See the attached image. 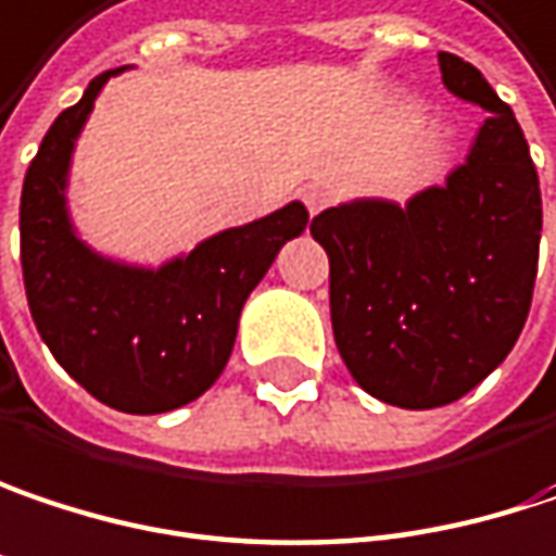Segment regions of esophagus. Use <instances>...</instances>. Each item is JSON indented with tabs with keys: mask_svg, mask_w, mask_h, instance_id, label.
<instances>
[{
	"mask_svg": "<svg viewBox=\"0 0 556 556\" xmlns=\"http://www.w3.org/2000/svg\"><path fill=\"white\" fill-rule=\"evenodd\" d=\"M302 203H305V210L315 216V213H321V210L328 206L330 193L325 187H318V184H308V187H302Z\"/></svg>",
	"mask_w": 556,
	"mask_h": 556,
	"instance_id": "1",
	"label": "esophagus"
}]
</instances>
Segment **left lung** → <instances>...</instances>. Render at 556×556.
I'll return each mask as SVG.
<instances>
[{
    "label": "left lung",
    "mask_w": 556,
    "mask_h": 556,
    "mask_svg": "<svg viewBox=\"0 0 556 556\" xmlns=\"http://www.w3.org/2000/svg\"><path fill=\"white\" fill-rule=\"evenodd\" d=\"M439 70L490 111L468 162L407 206L356 200L312 219L337 350L363 391L407 410L458 401L509 356L541 244V187L513 108L462 56L439 53Z\"/></svg>",
    "instance_id": "8db88e82"
}]
</instances>
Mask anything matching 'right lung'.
I'll return each mask as SVG.
<instances>
[{"label": "right lung", "instance_id": "right-lung-1", "mask_svg": "<svg viewBox=\"0 0 556 556\" xmlns=\"http://www.w3.org/2000/svg\"><path fill=\"white\" fill-rule=\"evenodd\" d=\"M47 129L22 187V274L37 333L56 363L101 404L124 414H165L223 376L238 315L279 248L302 235L308 210L226 228L159 270L127 267L81 244L66 213L76 136L104 81Z\"/></svg>", "mask_w": 556, "mask_h": 556}]
</instances>
